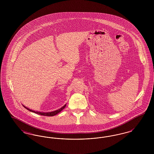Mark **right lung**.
<instances>
[{
    "label": "right lung",
    "mask_w": 154,
    "mask_h": 154,
    "mask_svg": "<svg viewBox=\"0 0 154 154\" xmlns=\"http://www.w3.org/2000/svg\"><path fill=\"white\" fill-rule=\"evenodd\" d=\"M25 109H26L27 110H29L31 112H35V114H40V115H42V116H55L56 114H57L59 112H60L62 110H63L65 107H66V104L63 106L62 107H61L60 109L58 110H56V111H52V112H38V111H33V110H30L29 109L27 108L26 107L23 106Z\"/></svg>",
    "instance_id": "right-lung-1"
}]
</instances>
